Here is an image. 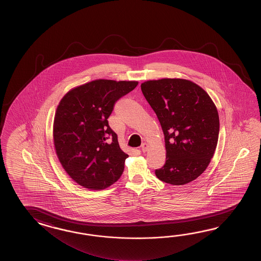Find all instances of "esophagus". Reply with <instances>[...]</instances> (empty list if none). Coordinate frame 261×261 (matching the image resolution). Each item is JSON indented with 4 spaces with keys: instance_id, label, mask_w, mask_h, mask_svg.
<instances>
[{
    "instance_id": "obj_1",
    "label": "esophagus",
    "mask_w": 261,
    "mask_h": 261,
    "mask_svg": "<svg viewBox=\"0 0 261 261\" xmlns=\"http://www.w3.org/2000/svg\"><path fill=\"white\" fill-rule=\"evenodd\" d=\"M147 149H148V145H147V144H145V143L142 144V145H141V150H142V152H143V153H145V152L147 151Z\"/></svg>"
}]
</instances>
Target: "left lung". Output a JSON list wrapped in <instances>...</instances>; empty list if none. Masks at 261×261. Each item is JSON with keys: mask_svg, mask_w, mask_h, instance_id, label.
I'll return each instance as SVG.
<instances>
[{"mask_svg": "<svg viewBox=\"0 0 261 261\" xmlns=\"http://www.w3.org/2000/svg\"><path fill=\"white\" fill-rule=\"evenodd\" d=\"M141 89L164 133L166 161L155 170L156 177L175 186L193 181L205 171L217 148L219 117L215 103L204 89L186 79L150 80Z\"/></svg>", "mask_w": 261, "mask_h": 261, "instance_id": "obj_1", "label": "left lung"}]
</instances>
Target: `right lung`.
I'll use <instances>...</instances> for the list:
<instances>
[{
    "label": "right lung",
    "mask_w": 261,
    "mask_h": 261,
    "mask_svg": "<svg viewBox=\"0 0 261 261\" xmlns=\"http://www.w3.org/2000/svg\"><path fill=\"white\" fill-rule=\"evenodd\" d=\"M137 85L99 79L71 89L60 101L53 126L56 153L78 185L100 190L121 176L128 155L120 149L107 118L117 100Z\"/></svg>",
    "instance_id": "add662e5"
}]
</instances>
